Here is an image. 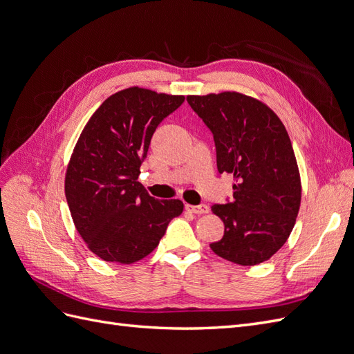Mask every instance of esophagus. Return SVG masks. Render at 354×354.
I'll return each instance as SVG.
<instances>
[{
	"instance_id": "esophagus-1",
	"label": "esophagus",
	"mask_w": 354,
	"mask_h": 354,
	"mask_svg": "<svg viewBox=\"0 0 354 354\" xmlns=\"http://www.w3.org/2000/svg\"><path fill=\"white\" fill-rule=\"evenodd\" d=\"M186 209L194 212V214H198V216H201V214H208L209 212V207L208 205H186Z\"/></svg>"
}]
</instances>
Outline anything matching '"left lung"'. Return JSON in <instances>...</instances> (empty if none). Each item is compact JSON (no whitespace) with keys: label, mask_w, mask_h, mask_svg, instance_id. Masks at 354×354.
<instances>
[{"label":"left lung","mask_w":354,"mask_h":354,"mask_svg":"<svg viewBox=\"0 0 354 354\" xmlns=\"http://www.w3.org/2000/svg\"><path fill=\"white\" fill-rule=\"evenodd\" d=\"M214 136L218 173L233 174L232 202L212 205L224 234L209 246L241 266L267 261L291 234L301 178L286 128L269 106L236 91L187 95Z\"/></svg>","instance_id":"obj_1"}]
</instances>
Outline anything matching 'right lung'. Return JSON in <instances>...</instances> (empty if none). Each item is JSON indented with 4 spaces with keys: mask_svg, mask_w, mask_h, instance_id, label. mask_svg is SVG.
<instances>
[{
    "mask_svg": "<svg viewBox=\"0 0 354 354\" xmlns=\"http://www.w3.org/2000/svg\"><path fill=\"white\" fill-rule=\"evenodd\" d=\"M183 102L185 95L130 87L106 99L84 127L65 195L75 227L102 260L145 259L183 212V202L158 201L137 181L158 125Z\"/></svg>",
    "mask_w": 354,
    "mask_h": 354,
    "instance_id": "right-lung-1",
    "label": "right lung"
}]
</instances>
